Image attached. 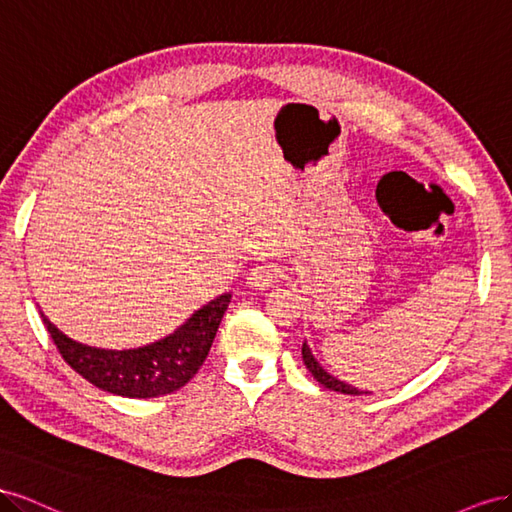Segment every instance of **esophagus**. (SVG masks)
<instances>
[{
	"label": "esophagus",
	"instance_id": "34e87169",
	"mask_svg": "<svg viewBox=\"0 0 512 512\" xmlns=\"http://www.w3.org/2000/svg\"><path fill=\"white\" fill-rule=\"evenodd\" d=\"M283 276V270L279 264H272V261H261V264L253 266L251 272L246 276V285L251 289H268L279 283Z\"/></svg>",
	"mask_w": 512,
	"mask_h": 512
}]
</instances>
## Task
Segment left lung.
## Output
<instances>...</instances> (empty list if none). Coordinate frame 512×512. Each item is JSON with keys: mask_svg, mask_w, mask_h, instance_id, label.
<instances>
[{"mask_svg": "<svg viewBox=\"0 0 512 512\" xmlns=\"http://www.w3.org/2000/svg\"><path fill=\"white\" fill-rule=\"evenodd\" d=\"M302 360H304V364H306V369L311 371V375H313V377L317 379V382H319L321 386H324V388H330V390H334V392H343V394H360L358 388L341 382V379L332 377L328 371L321 369V364L313 358L311 349H309V345H306V343H302Z\"/></svg>", "mask_w": 512, "mask_h": 512, "instance_id": "8db88e82", "label": "left lung"}]
</instances>
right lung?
Instances as JSON below:
<instances>
[{
  "instance_id": "obj_1",
  "label": "right lung",
  "mask_w": 512,
  "mask_h": 512,
  "mask_svg": "<svg viewBox=\"0 0 512 512\" xmlns=\"http://www.w3.org/2000/svg\"><path fill=\"white\" fill-rule=\"evenodd\" d=\"M231 302L223 294L201 306L169 337L137 349H100L68 339L40 313L57 352L87 382L130 399H152L191 382L206 360L218 324Z\"/></svg>"
}]
</instances>
